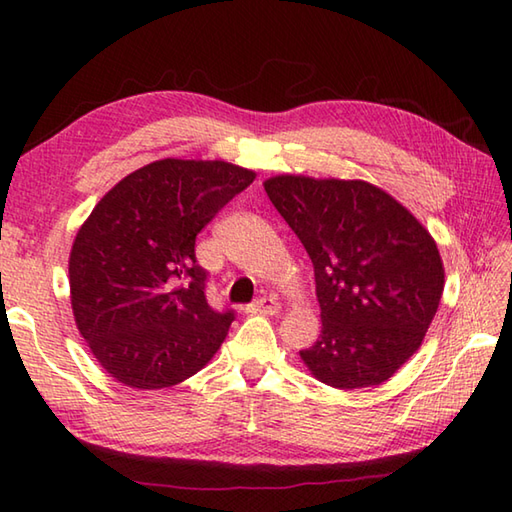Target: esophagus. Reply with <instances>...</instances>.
<instances>
[{
  "label": "esophagus",
  "instance_id": "esophagus-1",
  "mask_svg": "<svg viewBox=\"0 0 512 512\" xmlns=\"http://www.w3.org/2000/svg\"><path fill=\"white\" fill-rule=\"evenodd\" d=\"M248 312H259V314H275L279 312V303L275 297H264L255 303H250Z\"/></svg>",
  "mask_w": 512,
  "mask_h": 512
}]
</instances>
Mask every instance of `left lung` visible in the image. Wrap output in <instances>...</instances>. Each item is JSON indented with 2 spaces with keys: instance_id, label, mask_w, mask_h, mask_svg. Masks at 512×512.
Instances as JSON below:
<instances>
[{
  "instance_id": "8db88e82",
  "label": "left lung",
  "mask_w": 512,
  "mask_h": 512,
  "mask_svg": "<svg viewBox=\"0 0 512 512\" xmlns=\"http://www.w3.org/2000/svg\"><path fill=\"white\" fill-rule=\"evenodd\" d=\"M270 202L308 250L321 306L319 341L301 350L336 389L385 383L436 317L444 268L427 228L363 180L275 176Z\"/></svg>"
}]
</instances>
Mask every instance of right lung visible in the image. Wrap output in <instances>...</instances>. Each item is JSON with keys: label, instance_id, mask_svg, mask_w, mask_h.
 Returning a JSON list of instances; mask_svg holds the SVG:
<instances>
[{"label": "right lung", "instance_id": "1", "mask_svg": "<svg viewBox=\"0 0 512 512\" xmlns=\"http://www.w3.org/2000/svg\"><path fill=\"white\" fill-rule=\"evenodd\" d=\"M253 180L255 171L224 160H156L107 191L79 228L74 321L118 383L178 385L220 350L235 312L206 301L195 237Z\"/></svg>", "mask_w": 512, "mask_h": 512}]
</instances>
